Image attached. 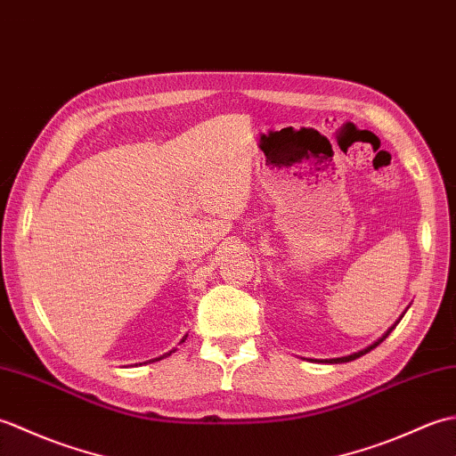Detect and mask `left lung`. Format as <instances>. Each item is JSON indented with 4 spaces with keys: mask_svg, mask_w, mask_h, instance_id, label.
I'll list each match as a JSON object with an SVG mask.
<instances>
[{
    "mask_svg": "<svg viewBox=\"0 0 456 456\" xmlns=\"http://www.w3.org/2000/svg\"><path fill=\"white\" fill-rule=\"evenodd\" d=\"M405 312H408V309H405ZM403 312V314H405ZM403 314L400 315V319L403 317ZM400 319H398V322H395L390 329H388V331H386L380 338H376V341L372 343V345H368L366 348H362V351H358V353H353V354H348V356H338V358H325V361H315V362H329V364H338V362H351V361H354V358H358V356H362V354H366V353H370L372 351V348H376L378 345H380L382 341H384V338L386 337H388L392 331H394V329H395V325H398L400 323Z\"/></svg>",
    "mask_w": 456,
    "mask_h": 456,
    "instance_id": "8db88e82",
    "label": "left lung"
}]
</instances>
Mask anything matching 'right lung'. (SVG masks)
Listing matches in <instances>:
<instances>
[{"instance_id":"1","label":"right lung","mask_w":456,"mask_h":456,"mask_svg":"<svg viewBox=\"0 0 456 456\" xmlns=\"http://www.w3.org/2000/svg\"><path fill=\"white\" fill-rule=\"evenodd\" d=\"M186 337H188V335H186ZM186 337H183L180 343H183V341H186ZM174 351H176V348H174ZM174 351H170V353H164V354H162V356H159V358H152V362H154V361H162V358H164V356H170V354H172Z\"/></svg>"}]
</instances>
